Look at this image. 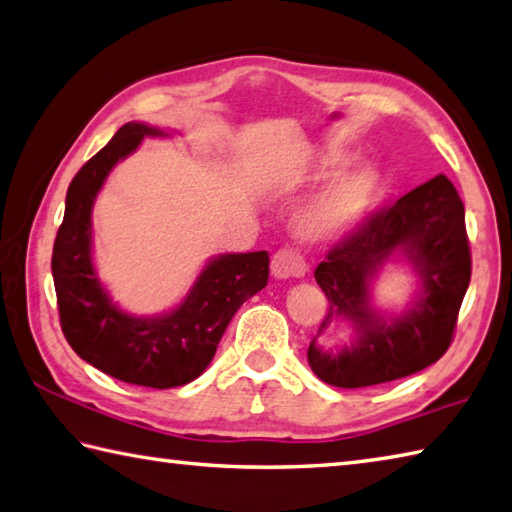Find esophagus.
<instances>
[{"mask_svg": "<svg viewBox=\"0 0 512 512\" xmlns=\"http://www.w3.org/2000/svg\"><path fill=\"white\" fill-rule=\"evenodd\" d=\"M305 269V258L289 247L278 249L272 258V274L276 278H301Z\"/></svg>", "mask_w": 512, "mask_h": 512, "instance_id": "obj_1", "label": "esophagus"}]
</instances>
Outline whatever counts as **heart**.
I'll use <instances>...</instances> for the list:
<instances>
[{
	"label": "heart",
	"mask_w": 512,
	"mask_h": 512,
	"mask_svg": "<svg viewBox=\"0 0 512 512\" xmlns=\"http://www.w3.org/2000/svg\"><path fill=\"white\" fill-rule=\"evenodd\" d=\"M347 162L343 151H323L312 167L314 178H325ZM381 176L374 165H354L336 173L296 214V231L307 243H327L354 229L368 216L379 196Z\"/></svg>",
	"instance_id": "b5f03b06"
}]
</instances>
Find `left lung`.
<instances>
[{
    "instance_id": "obj_1",
    "label": "left lung",
    "mask_w": 512,
    "mask_h": 512,
    "mask_svg": "<svg viewBox=\"0 0 512 512\" xmlns=\"http://www.w3.org/2000/svg\"><path fill=\"white\" fill-rule=\"evenodd\" d=\"M392 257H406L420 278L408 311L379 313L371 283ZM316 283L330 301L307 361L318 379L336 388H365L410 376L439 361L452 341L470 283L466 211L457 189L439 173L392 207L370 216L316 267ZM341 320L355 339L323 348L315 339Z\"/></svg>"
}]
</instances>
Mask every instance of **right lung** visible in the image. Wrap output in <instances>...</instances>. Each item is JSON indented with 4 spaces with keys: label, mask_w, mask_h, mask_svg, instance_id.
Returning a JSON list of instances; mask_svg holds the SVG:
<instances>
[{
    "label": "right lung",
    "mask_w": 512,
    "mask_h": 512,
    "mask_svg": "<svg viewBox=\"0 0 512 512\" xmlns=\"http://www.w3.org/2000/svg\"><path fill=\"white\" fill-rule=\"evenodd\" d=\"M147 136L167 133L127 122L75 173L51 267L62 332L75 354L118 381L167 390L207 370L231 316L267 285L269 254L214 256L171 312L133 316L120 310L95 272L91 214L111 169Z\"/></svg>",
    "instance_id": "right-lung-1"
}]
</instances>
